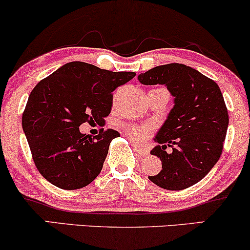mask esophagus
<instances>
[{"mask_svg": "<svg viewBox=\"0 0 250 250\" xmlns=\"http://www.w3.org/2000/svg\"><path fill=\"white\" fill-rule=\"evenodd\" d=\"M134 150L140 155H142V156H146V155L149 154V149L147 147H140V146L136 145H134Z\"/></svg>", "mask_w": 250, "mask_h": 250, "instance_id": "1", "label": "esophagus"}]
</instances>
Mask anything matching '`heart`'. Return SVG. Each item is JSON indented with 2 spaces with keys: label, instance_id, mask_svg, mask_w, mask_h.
Returning a JSON list of instances; mask_svg holds the SVG:
<instances>
[{
  "label": "heart",
  "instance_id": "1",
  "mask_svg": "<svg viewBox=\"0 0 250 250\" xmlns=\"http://www.w3.org/2000/svg\"><path fill=\"white\" fill-rule=\"evenodd\" d=\"M125 134L129 139L134 143L142 145L147 142L149 137L154 134L155 127L151 123H141V125H125Z\"/></svg>",
  "mask_w": 250,
  "mask_h": 250
}]
</instances>
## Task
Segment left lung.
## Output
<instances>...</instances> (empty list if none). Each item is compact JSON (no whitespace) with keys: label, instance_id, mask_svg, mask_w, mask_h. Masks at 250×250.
Returning <instances> with one entry per match:
<instances>
[{"label":"left lung","instance_id":"1","mask_svg":"<svg viewBox=\"0 0 250 250\" xmlns=\"http://www.w3.org/2000/svg\"><path fill=\"white\" fill-rule=\"evenodd\" d=\"M142 84H165L174 96V108L150 150L160 157L162 170L149 176L167 190H182L197 183L219 161L229 116L216 82L200 71L181 64L159 65L139 75ZM170 146L173 150L167 153Z\"/></svg>","mask_w":250,"mask_h":250}]
</instances>
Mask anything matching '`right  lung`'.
I'll return each mask as SVG.
<instances>
[{"label": "right lung", "instance_id": "obj_1", "mask_svg": "<svg viewBox=\"0 0 250 250\" xmlns=\"http://www.w3.org/2000/svg\"><path fill=\"white\" fill-rule=\"evenodd\" d=\"M135 75L76 61L37 83L22 115V127L37 170L51 185L75 190L101 173L109 145L120 134L101 128L89 136L80 133V125L104 121L113 105V91Z\"/></svg>", "mask_w": 250, "mask_h": 250}]
</instances>
